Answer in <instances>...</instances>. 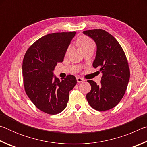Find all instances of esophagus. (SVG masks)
Instances as JSON below:
<instances>
[{"label": "esophagus", "mask_w": 147, "mask_h": 147, "mask_svg": "<svg viewBox=\"0 0 147 147\" xmlns=\"http://www.w3.org/2000/svg\"><path fill=\"white\" fill-rule=\"evenodd\" d=\"M76 80L78 83H80V82H84V79L80 78V77H76Z\"/></svg>", "instance_id": "obj_1"}]
</instances>
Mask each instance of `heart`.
<instances>
[{
    "mask_svg": "<svg viewBox=\"0 0 147 147\" xmlns=\"http://www.w3.org/2000/svg\"><path fill=\"white\" fill-rule=\"evenodd\" d=\"M78 44L79 47H80V49L83 51L84 49L88 48V47H89L94 45V42L93 41V40H92L91 39L88 38V37L82 36L78 39ZM69 49H70V47H69L67 49L66 54L69 52Z\"/></svg>",
    "mask_w": 147,
    "mask_h": 147,
    "instance_id": "obj_1",
    "label": "heart"
}]
</instances>
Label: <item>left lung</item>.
<instances>
[{"label": "left lung", "instance_id": "left-lung-1", "mask_svg": "<svg viewBox=\"0 0 147 147\" xmlns=\"http://www.w3.org/2000/svg\"><path fill=\"white\" fill-rule=\"evenodd\" d=\"M96 45V54L93 63L102 73L100 85L88 80L91 89L86 98L92 108L103 111L114 108L125 93L130 79L127 58L121 45L114 37L102 29L84 31Z\"/></svg>", "mask_w": 147, "mask_h": 147}]
</instances>
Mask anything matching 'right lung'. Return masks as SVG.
Segmentation results:
<instances>
[{"instance_id": "obj_1", "label": "right lung", "mask_w": 147, "mask_h": 147, "mask_svg": "<svg viewBox=\"0 0 147 147\" xmlns=\"http://www.w3.org/2000/svg\"><path fill=\"white\" fill-rule=\"evenodd\" d=\"M75 34L76 32L47 34L32 44L24 54L22 67L24 90L37 108L50 115L66 108L69 91L76 84L72 74L61 81L53 74Z\"/></svg>"}]
</instances>
